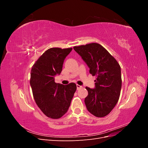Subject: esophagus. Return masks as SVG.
<instances>
[{
  "instance_id": "34e87169",
  "label": "esophagus",
  "mask_w": 148,
  "mask_h": 148,
  "mask_svg": "<svg viewBox=\"0 0 148 148\" xmlns=\"http://www.w3.org/2000/svg\"><path fill=\"white\" fill-rule=\"evenodd\" d=\"M83 86H80V85H78V84H77V89H79L80 88H82Z\"/></svg>"
}]
</instances>
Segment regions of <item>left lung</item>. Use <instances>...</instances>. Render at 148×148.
<instances>
[{
  "label": "left lung",
  "mask_w": 148,
  "mask_h": 148,
  "mask_svg": "<svg viewBox=\"0 0 148 148\" xmlns=\"http://www.w3.org/2000/svg\"><path fill=\"white\" fill-rule=\"evenodd\" d=\"M89 69V73L96 76L95 88L86 87L88 95L84 99L87 110L97 117L108 115L119 101L122 77L117 61L105 48L97 43L75 46Z\"/></svg>",
  "instance_id": "8db88e82"
}]
</instances>
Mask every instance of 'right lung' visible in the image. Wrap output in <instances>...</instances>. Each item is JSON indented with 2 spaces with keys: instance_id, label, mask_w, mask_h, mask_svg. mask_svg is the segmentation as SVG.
I'll return each mask as SVG.
<instances>
[{
  "instance_id": "right-lung-1",
  "label": "right lung",
  "mask_w": 148,
  "mask_h": 148,
  "mask_svg": "<svg viewBox=\"0 0 148 148\" xmlns=\"http://www.w3.org/2000/svg\"><path fill=\"white\" fill-rule=\"evenodd\" d=\"M72 48H51L40 57L31 71L30 85L36 103L47 117L57 119L69 110L74 93L75 83L63 85L55 82L60 75L64 60Z\"/></svg>"
}]
</instances>
